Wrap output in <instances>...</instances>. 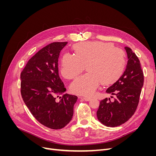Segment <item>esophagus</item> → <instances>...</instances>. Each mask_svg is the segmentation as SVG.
I'll return each mask as SVG.
<instances>
[{
  "mask_svg": "<svg viewBox=\"0 0 156 156\" xmlns=\"http://www.w3.org/2000/svg\"><path fill=\"white\" fill-rule=\"evenodd\" d=\"M81 98H83L84 100H85L87 101H88L91 100L90 98H87V97H81Z\"/></svg>",
  "mask_w": 156,
  "mask_h": 156,
  "instance_id": "obj_1",
  "label": "esophagus"
}]
</instances>
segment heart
Masks as SVG:
<instances>
[{"mask_svg": "<svg viewBox=\"0 0 156 156\" xmlns=\"http://www.w3.org/2000/svg\"><path fill=\"white\" fill-rule=\"evenodd\" d=\"M74 54L65 53L60 72L68 79L76 77L87 66L88 73L78 77L71 84V90L77 95L92 96L101 82L112 83L123 73L126 66L124 51L105 42L95 41L74 46Z\"/></svg>", "mask_w": 156, "mask_h": 156, "instance_id": "obj_1", "label": "heart"}]
</instances>
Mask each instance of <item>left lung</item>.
Returning <instances> with one entry per match:
<instances>
[{"label":"left lung","instance_id":"obj_1","mask_svg":"<svg viewBox=\"0 0 156 156\" xmlns=\"http://www.w3.org/2000/svg\"><path fill=\"white\" fill-rule=\"evenodd\" d=\"M124 49L127 56L126 68L122 76L106 90L115 95L112 101L105 98L100 101L97 111L98 120L107 127H116L124 124L133 115L137 107L144 75L140 61L128 47Z\"/></svg>","mask_w":156,"mask_h":156}]
</instances>
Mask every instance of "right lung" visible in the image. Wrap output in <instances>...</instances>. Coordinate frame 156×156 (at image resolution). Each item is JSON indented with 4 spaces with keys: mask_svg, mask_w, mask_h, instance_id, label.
<instances>
[{
    "mask_svg": "<svg viewBox=\"0 0 156 156\" xmlns=\"http://www.w3.org/2000/svg\"><path fill=\"white\" fill-rule=\"evenodd\" d=\"M68 42H53L36 53L21 73V93L25 105L40 123L62 129L72 120L77 100L66 90L58 75L60 53ZM59 97V99L57 98Z\"/></svg>",
    "mask_w": 156,
    "mask_h": 156,
    "instance_id": "obj_1",
    "label": "right lung"
}]
</instances>
